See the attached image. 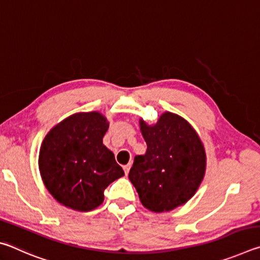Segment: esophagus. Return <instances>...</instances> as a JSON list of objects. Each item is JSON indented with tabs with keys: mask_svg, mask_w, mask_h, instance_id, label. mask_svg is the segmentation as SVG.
<instances>
[{
	"mask_svg": "<svg viewBox=\"0 0 260 260\" xmlns=\"http://www.w3.org/2000/svg\"><path fill=\"white\" fill-rule=\"evenodd\" d=\"M129 170H131V164H128V165H125V166H124V172H125V174H126V175L129 173Z\"/></svg>",
	"mask_w": 260,
	"mask_h": 260,
	"instance_id": "1",
	"label": "esophagus"
}]
</instances>
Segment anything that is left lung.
I'll list each match as a JSON object with an SVG mask.
<instances>
[{
  "label": "left lung",
  "mask_w": 260,
  "mask_h": 260,
  "mask_svg": "<svg viewBox=\"0 0 260 260\" xmlns=\"http://www.w3.org/2000/svg\"><path fill=\"white\" fill-rule=\"evenodd\" d=\"M140 127L147 152L135 157L128 178L143 206L171 211L190 200L203 180V143L188 121L171 112L152 126L140 120Z\"/></svg>",
  "instance_id": "8db88e82"
}]
</instances>
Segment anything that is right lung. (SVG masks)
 Returning a JSON list of instances; mask_svg holds the SVG:
<instances>
[{
	"instance_id": "add662e5",
	"label": "right lung",
	"mask_w": 260,
	"mask_h": 260,
	"mask_svg": "<svg viewBox=\"0 0 260 260\" xmlns=\"http://www.w3.org/2000/svg\"><path fill=\"white\" fill-rule=\"evenodd\" d=\"M109 122L99 112L76 113L46 135L39 169L46 188L56 201L77 211L103 203L104 190L124 171L103 144Z\"/></svg>"
}]
</instances>
